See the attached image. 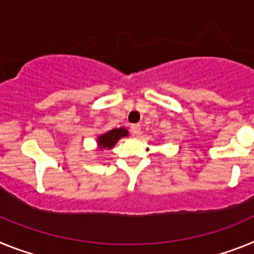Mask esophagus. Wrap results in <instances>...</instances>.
<instances>
[{
	"label": "esophagus",
	"instance_id": "34e87169",
	"mask_svg": "<svg viewBox=\"0 0 254 254\" xmlns=\"http://www.w3.org/2000/svg\"><path fill=\"white\" fill-rule=\"evenodd\" d=\"M130 130H131V133H133V135L138 136L140 134V125L138 124H134L131 125V127H130Z\"/></svg>",
	"mask_w": 254,
	"mask_h": 254
}]
</instances>
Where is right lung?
I'll use <instances>...</instances> for the list:
<instances>
[{"mask_svg":"<svg viewBox=\"0 0 254 254\" xmlns=\"http://www.w3.org/2000/svg\"><path fill=\"white\" fill-rule=\"evenodd\" d=\"M129 135L125 127H116V129H111L106 133L100 134L97 136V149L98 151H103V149H111L114 148V145L124 136Z\"/></svg>","mask_w":254,"mask_h":254,"instance_id":"add662e5","label":"right lung"}]
</instances>
